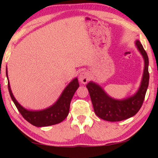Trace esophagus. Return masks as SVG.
<instances>
[{"label":"esophagus","mask_w":158,"mask_h":158,"mask_svg":"<svg viewBox=\"0 0 158 158\" xmlns=\"http://www.w3.org/2000/svg\"><path fill=\"white\" fill-rule=\"evenodd\" d=\"M89 79H90L89 73H88V72L85 71V70H84V71H81L79 76V80L81 84H86V83L88 82V81L89 80Z\"/></svg>","instance_id":"1"}]
</instances>
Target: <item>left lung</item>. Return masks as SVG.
Returning a JSON list of instances; mask_svg holds the SVG:
<instances>
[{"label":"left lung","instance_id":"1","mask_svg":"<svg viewBox=\"0 0 158 158\" xmlns=\"http://www.w3.org/2000/svg\"><path fill=\"white\" fill-rule=\"evenodd\" d=\"M135 44L144 59V70L139 89L133 96L123 99H115L94 81H90L86 85L94 112L104 120L117 122L130 118L139 111L144 101L149 81L148 58L139 40L136 41Z\"/></svg>","mask_w":158,"mask_h":158}]
</instances>
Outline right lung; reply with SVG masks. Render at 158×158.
Wrapping results in <instances>:
<instances>
[{"mask_svg":"<svg viewBox=\"0 0 158 158\" xmlns=\"http://www.w3.org/2000/svg\"><path fill=\"white\" fill-rule=\"evenodd\" d=\"M6 73L7 79L9 80L8 75H7V68L6 69ZM79 86L78 79L75 78L64 88L58 100L52 106L41 110H29L21 106L17 102L12 93L10 82H8L9 92H10L12 101L15 103L16 108L27 122L37 127L52 126V125L62 122L68 117L69 110H70V102Z\"/></svg>","mask_w":158,"mask_h":158,"instance_id":"right-lung-1","label":"right lung"}]
</instances>
